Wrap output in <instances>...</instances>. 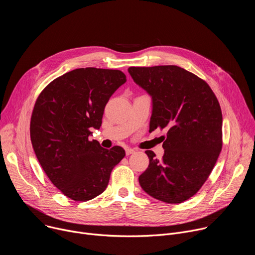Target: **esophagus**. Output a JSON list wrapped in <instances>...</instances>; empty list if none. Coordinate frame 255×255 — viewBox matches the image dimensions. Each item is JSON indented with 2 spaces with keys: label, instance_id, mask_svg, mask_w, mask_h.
Wrapping results in <instances>:
<instances>
[{
  "label": "esophagus",
  "instance_id": "esophagus-1",
  "mask_svg": "<svg viewBox=\"0 0 255 255\" xmlns=\"http://www.w3.org/2000/svg\"><path fill=\"white\" fill-rule=\"evenodd\" d=\"M125 151H126V155H130V154H132V153L135 152V150L132 149V148H126Z\"/></svg>",
  "mask_w": 255,
  "mask_h": 255
}]
</instances>
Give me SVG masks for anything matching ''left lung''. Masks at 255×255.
I'll return each mask as SVG.
<instances>
[{"label":"left lung","mask_w":255,"mask_h":255,"mask_svg":"<svg viewBox=\"0 0 255 255\" xmlns=\"http://www.w3.org/2000/svg\"><path fill=\"white\" fill-rule=\"evenodd\" d=\"M128 72L151 97L149 131L167 129L162 158L145 151L149 165L139 184L158 201L179 204L201 189L221 152L219 102L206 82L176 65L133 66Z\"/></svg>","instance_id":"left-lung-1"}]
</instances>
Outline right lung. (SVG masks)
Segmentation results:
<instances>
[{"label":"right lung","mask_w":255,"mask_h":255,"mask_svg":"<svg viewBox=\"0 0 255 255\" xmlns=\"http://www.w3.org/2000/svg\"><path fill=\"white\" fill-rule=\"evenodd\" d=\"M126 81L120 70L78 68L51 82L35 103L30 123L34 152L51 183L71 200L101 195L125 156L122 147L105 149L89 136L100 129L106 104Z\"/></svg>","instance_id":"1"}]
</instances>
